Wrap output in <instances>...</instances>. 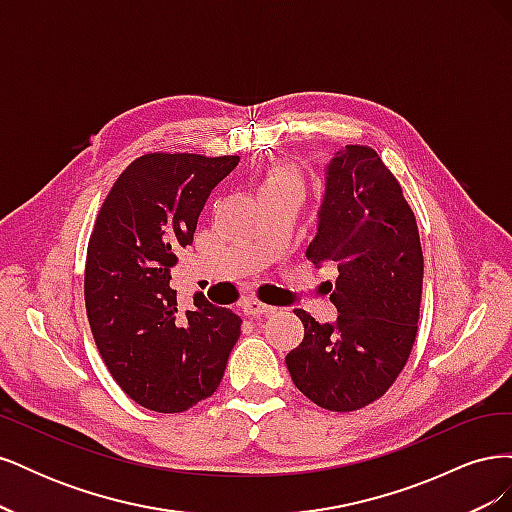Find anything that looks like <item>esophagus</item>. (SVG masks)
I'll return each mask as SVG.
<instances>
[{
	"label": "esophagus",
	"mask_w": 512,
	"mask_h": 512,
	"mask_svg": "<svg viewBox=\"0 0 512 512\" xmlns=\"http://www.w3.org/2000/svg\"><path fill=\"white\" fill-rule=\"evenodd\" d=\"M241 309L245 312V316H254V318H256V316H269V314H273V312H275V307L265 305V303H260V301H256V299L243 301Z\"/></svg>",
	"instance_id": "1"
}]
</instances>
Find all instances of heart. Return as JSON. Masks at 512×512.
Returning a JSON list of instances; mask_svg holds the SVG:
<instances>
[{
    "mask_svg": "<svg viewBox=\"0 0 512 512\" xmlns=\"http://www.w3.org/2000/svg\"><path fill=\"white\" fill-rule=\"evenodd\" d=\"M284 192H297L303 196V177L292 164H271L260 179V196H275Z\"/></svg>",
    "mask_w": 512,
    "mask_h": 512,
    "instance_id": "b5f03b06",
    "label": "heart"
}]
</instances>
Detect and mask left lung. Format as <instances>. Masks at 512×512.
Segmentation results:
<instances>
[{"label":"left lung","instance_id":"obj_1","mask_svg":"<svg viewBox=\"0 0 512 512\" xmlns=\"http://www.w3.org/2000/svg\"><path fill=\"white\" fill-rule=\"evenodd\" d=\"M307 258L331 262L333 324L303 309V342L286 365L316 406L354 412L391 389L412 352L423 292V250L414 211L376 149L346 145L329 164L320 224Z\"/></svg>","mask_w":512,"mask_h":512}]
</instances>
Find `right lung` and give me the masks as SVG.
<instances>
[{"label":"right lung","mask_w":512,"mask_h":512,"mask_svg":"<svg viewBox=\"0 0 512 512\" xmlns=\"http://www.w3.org/2000/svg\"><path fill=\"white\" fill-rule=\"evenodd\" d=\"M239 156L143 153L108 190L85 260V307L102 359L138 406L175 414L211 397L241 318L203 294L177 322L170 267L194 239L211 190Z\"/></svg>","instance_id":"add662e5"}]
</instances>
